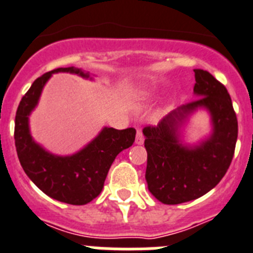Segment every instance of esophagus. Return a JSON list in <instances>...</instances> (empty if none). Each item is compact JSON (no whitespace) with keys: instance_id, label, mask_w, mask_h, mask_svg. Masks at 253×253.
<instances>
[{"instance_id":"obj_1","label":"esophagus","mask_w":253,"mask_h":253,"mask_svg":"<svg viewBox=\"0 0 253 253\" xmlns=\"http://www.w3.org/2000/svg\"><path fill=\"white\" fill-rule=\"evenodd\" d=\"M135 142L137 145H142V144H144V135H142L141 129H137V132H136Z\"/></svg>"}]
</instances>
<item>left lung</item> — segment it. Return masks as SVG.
Here are the masks:
<instances>
[{
	"label": "left lung",
	"mask_w": 253,
	"mask_h": 253,
	"mask_svg": "<svg viewBox=\"0 0 253 253\" xmlns=\"http://www.w3.org/2000/svg\"><path fill=\"white\" fill-rule=\"evenodd\" d=\"M199 99L178 107L155 127H145L148 166L145 178L154 197L167 205L199 199L221 181L232 163L238 122L232 99L210 72L193 70ZM199 109L211 116L212 132L197 144L181 141V128Z\"/></svg>",
	"instance_id": "obj_1"
}]
</instances>
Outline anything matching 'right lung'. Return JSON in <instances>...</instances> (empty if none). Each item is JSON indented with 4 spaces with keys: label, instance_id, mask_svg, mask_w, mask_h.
Wrapping results in <instances>:
<instances>
[{
    "label": "right lung",
    "instance_id": "obj_1",
    "mask_svg": "<svg viewBox=\"0 0 253 253\" xmlns=\"http://www.w3.org/2000/svg\"><path fill=\"white\" fill-rule=\"evenodd\" d=\"M57 72H70L93 80L89 72L76 67H60L37 79L17 107L15 146L24 172L39 190L61 203L85 205L102 192L112 163L121 151L133 144L136 129L103 127L81 150L65 157L45 150L33 139L29 117L38 105L44 85Z\"/></svg>",
    "mask_w": 253,
    "mask_h": 253
}]
</instances>
